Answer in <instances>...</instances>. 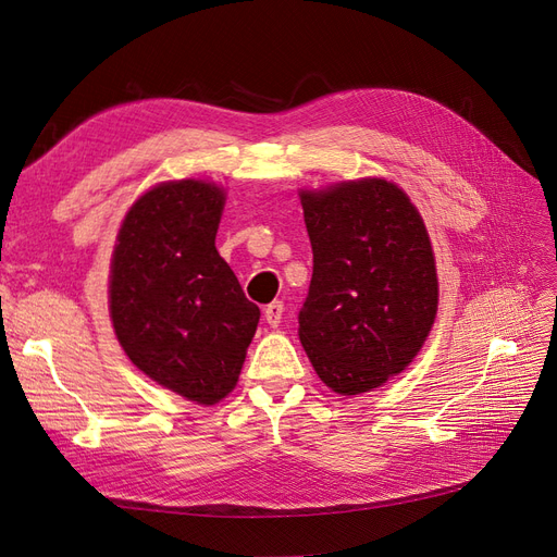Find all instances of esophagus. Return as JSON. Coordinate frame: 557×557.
<instances>
[{
	"label": "esophagus",
	"instance_id": "obj_1",
	"mask_svg": "<svg viewBox=\"0 0 557 557\" xmlns=\"http://www.w3.org/2000/svg\"><path fill=\"white\" fill-rule=\"evenodd\" d=\"M283 311H285V306L278 299L264 306V320L270 322V327H278L281 320H283Z\"/></svg>",
	"mask_w": 557,
	"mask_h": 557
}]
</instances>
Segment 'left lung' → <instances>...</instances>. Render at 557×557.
<instances>
[{"label": "left lung", "mask_w": 557, "mask_h": 557, "mask_svg": "<svg viewBox=\"0 0 557 557\" xmlns=\"http://www.w3.org/2000/svg\"><path fill=\"white\" fill-rule=\"evenodd\" d=\"M313 276L299 338L336 394L369 392L400 373L437 311V276L424 221L385 180L301 194Z\"/></svg>", "instance_id": "obj_1"}]
</instances>
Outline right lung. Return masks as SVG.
<instances>
[{
  "label": "right lung",
  "instance_id": "right-lung-1",
  "mask_svg": "<svg viewBox=\"0 0 557 557\" xmlns=\"http://www.w3.org/2000/svg\"><path fill=\"white\" fill-rule=\"evenodd\" d=\"M225 196L168 182L131 207L110 267V315L124 352L159 385L214 406L235 389L260 309L216 251Z\"/></svg>",
  "mask_w": 557,
  "mask_h": 557
}]
</instances>
